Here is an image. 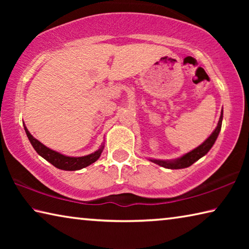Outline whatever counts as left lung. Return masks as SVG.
I'll list each match as a JSON object with an SVG mask.
<instances>
[{"mask_svg":"<svg viewBox=\"0 0 249 249\" xmlns=\"http://www.w3.org/2000/svg\"><path fill=\"white\" fill-rule=\"evenodd\" d=\"M222 120H223V111L221 113L220 121H218L216 128L213 130V133L210 135V137L206 138V140L202 142L200 146H197L196 148L189 151L187 154H184L183 156H181V157L177 159H172V160H160V159H153V158H149V160L151 162L157 163V165L161 166L163 168H167V169H183V168L190 167L192 163H195L196 160H199L200 158L203 157V156L208 154L209 150L212 148V146L214 145V142H215L218 134L221 132Z\"/></svg>","mask_w":249,"mask_h":249,"instance_id":"8db88e82","label":"left lung"}]
</instances>
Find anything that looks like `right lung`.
<instances>
[{"instance_id":"add662e5","label":"right lung","mask_w":249,"mask_h":249,"mask_svg":"<svg viewBox=\"0 0 249 249\" xmlns=\"http://www.w3.org/2000/svg\"><path fill=\"white\" fill-rule=\"evenodd\" d=\"M24 128H25V132H26L29 142H31L34 149L37 151V154L41 156L44 159L47 160L48 162L52 163L53 166L61 170L74 171V170H80L82 169V168L90 166L91 163L95 162L96 160L100 158V156L104 149V144H102L98 150L90 155L82 156V157H70V156L62 155L60 153H58V151H54L53 149L48 148V147H46L44 144H41L39 141H37L36 138L28 132V129L25 125H24Z\"/></svg>"}]
</instances>
